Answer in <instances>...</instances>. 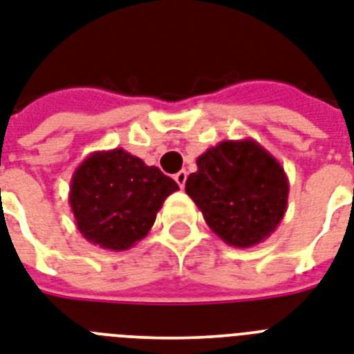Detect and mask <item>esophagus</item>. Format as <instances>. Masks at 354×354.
Returning a JSON list of instances; mask_svg holds the SVG:
<instances>
[{"instance_id":"1","label":"esophagus","mask_w":354,"mask_h":354,"mask_svg":"<svg viewBox=\"0 0 354 354\" xmlns=\"http://www.w3.org/2000/svg\"><path fill=\"white\" fill-rule=\"evenodd\" d=\"M174 180H176L178 185H180L183 189V187H185V182H187V172L185 171L176 172V174H174Z\"/></svg>"}]
</instances>
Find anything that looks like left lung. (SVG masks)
<instances>
[{
    "label": "left lung",
    "mask_w": 354,
    "mask_h": 354,
    "mask_svg": "<svg viewBox=\"0 0 354 354\" xmlns=\"http://www.w3.org/2000/svg\"><path fill=\"white\" fill-rule=\"evenodd\" d=\"M185 192L207 225L232 247H252L277 231L287 211L289 180L254 140H223L196 160Z\"/></svg>",
    "instance_id": "1"
}]
</instances>
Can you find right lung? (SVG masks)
Wrapping results in <instances>:
<instances>
[{
  "instance_id": "1",
  "label": "right lung",
  "mask_w": 354,
  "mask_h": 354,
  "mask_svg": "<svg viewBox=\"0 0 354 354\" xmlns=\"http://www.w3.org/2000/svg\"><path fill=\"white\" fill-rule=\"evenodd\" d=\"M178 189L172 178L131 152L96 151L74 171L68 203L87 242L127 251L147 236L165 198Z\"/></svg>"
}]
</instances>
